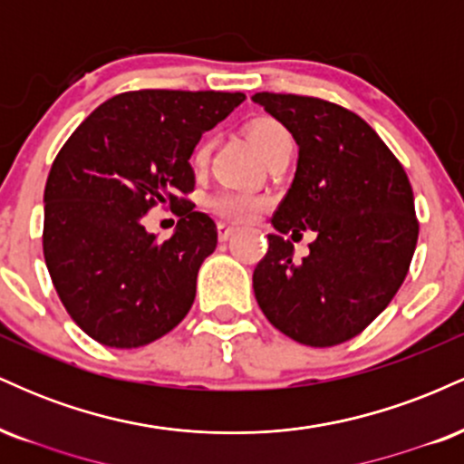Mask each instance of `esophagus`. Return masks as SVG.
<instances>
[{
	"label": "esophagus",
	"instance_id": "esophagus-1",
	"mask_svg": "<svg viewBox=\"0 0 464 464\" xmlns=\"http://www.w3.org/2000/svg\"><path fill=\"white\" fill-rule=\"evenodd\" d=\"M233 233H236V227L227 225V222H218V239H220V242H227Z\"/></svg>",
	"mask_w": 464,
	"mask_h": 464
}]
</instances>
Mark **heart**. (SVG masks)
Wrapping results in <instances>:
<instances>
[{
	"instance_id": "b5f03b06",
	"label": "heart",
	"mask_w": 464,
	"mask_h": 464,
	"mask_svg": "<svg viewBox=\"0 0 464 464\" xmlns=\"http://www.w3.org/2000/svg\"><path fill=\"white\" fill-rule=\"evenodd\" d=\"M248 137L250 141H253V146L266 157V152H268L275 143H279L281 140H290V132H287L285 126L279 124L276 120L262 117V120L253 121V124L248 126ZM191 159H194L196 165L205 163L207 143H200V146L194 150V157ZM209 207L211 211H216L218 216L227 218V220L244 222L259 214V209L264 207V198L246 189H225L211 196Z\"/></svg>"
}]
</instances>
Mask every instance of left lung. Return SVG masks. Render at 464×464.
Wrapping results in <instances>:
<instances>
[{"label":"left lung","mask_w":464,"mask_h":464,"mask_svg":"<svg viewBox=\"0 0 464 464\" xmlns=\"http://www.w3.org/2000/svg\"><path fill=\"white\" fill-rule=\"evenodd\" d=\"M299 146L295 180L273 216L279 233L253 273L270 323L307 347H334L364 332L406 279L419 222L401 163L375 130L343 106L292 93H255ZM312 227L296 263L285 232Z\"/></svg>","instance_id":"left-lung-1"}]
</instances>
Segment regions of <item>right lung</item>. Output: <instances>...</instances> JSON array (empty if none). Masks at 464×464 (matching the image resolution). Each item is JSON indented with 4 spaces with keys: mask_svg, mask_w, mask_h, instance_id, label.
<instances>
[{
    "mask_svg": "<svg viewBox=\"0 0 464 464\" xmlns=\"http://www.w3.org/2000/svg\"><path fill=\"white\" fill-rule=\"evenodd\" d=\"M244 93L141 89L100 104L61 148L45 183L44 255L69 316L100 344H150L188 316L218 228L194 211L189 157ZM154 204L179 208L173 237L142 227Z\"/></svg>",
    "mask_w": 464,
    "mask_h": 464,
    "instance_id": "1",
    "label": "right lung"
}]
</instances>
